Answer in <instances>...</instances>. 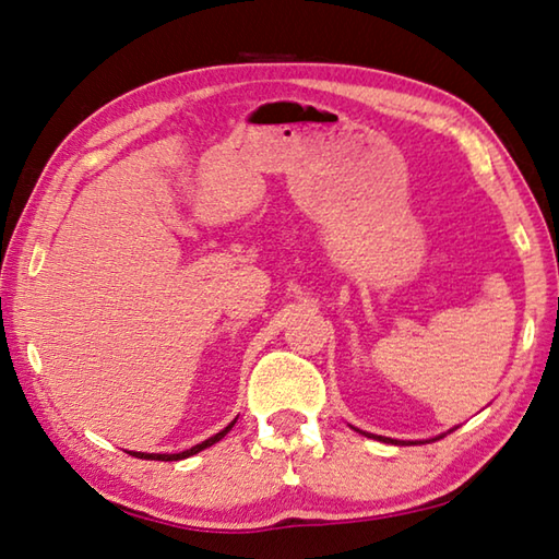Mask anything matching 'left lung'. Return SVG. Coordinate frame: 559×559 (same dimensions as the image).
I'll use <instances>...</instances> for the list:
<instances>
[{
  "instance_id": "left-lung-1",
  "label": "left lung",
  "mask_w": 559,
  "mask_h": 559,
  "mask_svg": "<svg viewBox=\"0 0 559 559\" xmlns=\"http://www.w3.org/2000/svg\"><path fill=\"white\" fill-rule=\"evenodd\" d=\"M364 436H368V439H378V441H385V443H395V445H404V441H395V439H385V436H373V433H366V431H360ZM441 439V436H439ZM431 441H436V439H431Z\"/></svg>"
}]
</instances>
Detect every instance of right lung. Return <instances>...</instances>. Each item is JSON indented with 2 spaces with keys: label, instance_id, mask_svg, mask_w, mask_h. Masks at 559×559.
<instances>
[{
  "label": "right lung",
  "instance_id": "obj_1",
  "mask_svg": "<svg viewBox=\"0 0 559 559\" xmlns=\"http://www.w3.org/2000/svg\"><path fill=\"white\" fill-rule=\"evenodd\" d=\"M237 421V419H235ZM235 421H229L225 429L221 431V433H215V436H211V439L207 441H203V443H195L193 448H189V451H181V453H135V451H130V455H135V457H142V461H183V457H189V455H195V453H201V451H205L207 445H213V443H217L223 439V436L233 429L235 426Z\"/></svg>",
  "mask_w": 559,
  "mask_h": 559
}]
</instances>
